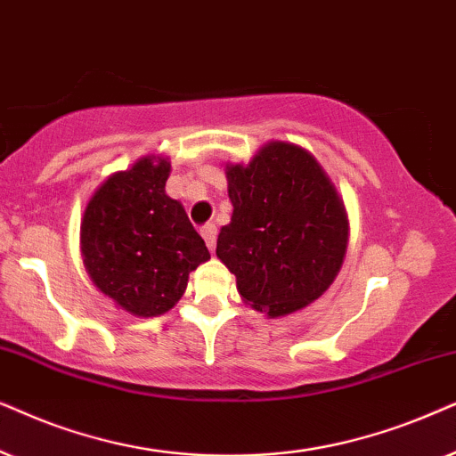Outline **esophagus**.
<instances>
[{
  "mask_svg": "<svg viewBox=\"0 0 456 456\" xmlns=\"http://www.w3.org/2000/svg\"><path fill=\"white\" fill-rule=\"evenodd\" d=\"M200 233H202V238H204V241H206V246H208L210 250H215V246H216V235H218L216 224L206 223L204 227L200 229Z\"/></svg>",
  "mask_w": 456,
  "mask_h": 456,
  "instance_id": "1",
  "label": "esophagus"
}]
</instances>
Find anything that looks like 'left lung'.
Returning a JSON list of instances; mask_svg holds the SVG:
<instances>
[{
    "label": "left lung",
    "mask_w": 456,
    "mask_h": 456,
    "mask_svg": "<svg viewBox=\"0 0 456 456\" xmlns=\"http://www.w3.org/2000/svg\"><path fill=\"white\" fill-rule=\"evenodd\" d=\"M232 223L216 256L238 277L248 305L283 317L317 300L336 279L348 221L336 187L314 156L271 142L250 165L227 167Z\"/></svg>",
    "instance_id": "8db88e82"
}]
</instances>
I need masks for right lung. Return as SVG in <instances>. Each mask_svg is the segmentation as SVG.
I'll return each instance as SVG.
<instances>
[{
	"instance_id": "right-lung-1",
	"label": "right lung",
	"mask_w": 456,
	"mask_h": 456,
	"mask_svg": "<svg viewBox=\"0 0 456 456\" xmlns=\"http://www.w3.org/2000/svg\"><path fill=\"white\" fill-rule=\"evenodd\" d=\"M168 173L165 158L145 156L112 175L89 200L81 224L94 283L137 317L171 311L190 273L210 258L183 206L167 196Z\"/></svg>"
}]
</instances>
